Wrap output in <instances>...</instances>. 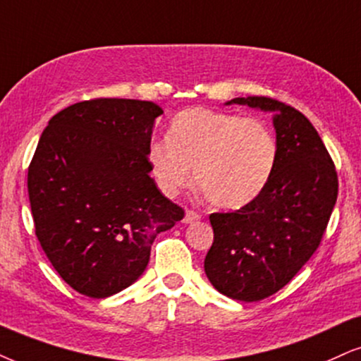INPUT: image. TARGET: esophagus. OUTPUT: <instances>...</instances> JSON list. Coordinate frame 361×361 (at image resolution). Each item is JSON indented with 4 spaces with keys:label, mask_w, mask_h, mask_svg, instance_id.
Returning <instances> with one entry per match:
<instances>
[{
    "label": "esophagus",
    "mask_w": 361,
    "mask_h": 361,
    "mask_svg": "<svg viewBox=\"0 0 361 361\" xmlns=\"http://www.w3.org/2000/svg\"><path fill=\"white\" fill-rule=\"evenodd\" d=\"M197 221H201V214L192 211V209H188V211H185V216H184L185 224H190V222H197Z\"/></svg>",
    "instance_id": "obj_1"
}]
</instances>
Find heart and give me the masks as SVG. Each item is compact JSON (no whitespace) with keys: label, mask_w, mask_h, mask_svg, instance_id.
I'll return each mask as SVG.
<instances>
[{"label":"heart","mask_w":361,"mask_h":361,"mask_svg":"<svg viewBox=\"0 0 361 361\" xmlns=\"http://www.w3.org/2000/svg\"><path fill=\"white\" fill-rule=\"evenodd\" d=\"M147 160L164 194L176 195L192 180L211 206L239 209L256 199L273 176L278 140L257 118L182 110L172 118L167 140H154Z\"/></svg>","instance_id":"1"}]
</instances>
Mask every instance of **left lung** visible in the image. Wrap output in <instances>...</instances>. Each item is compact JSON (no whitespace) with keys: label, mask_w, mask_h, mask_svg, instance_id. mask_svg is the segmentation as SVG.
<instances>
[{"label":"left lung","mask_w":361,"mask_h":361,"mask_svg":"<svg viewBox=\"0 0 361 361\" xmlns=\"http://www.w3.org/2000/svg\"><path fill=\"white\" fill-rule=\"evenodd\" d=\"M228 104L274 112L278 160L264 190L233 212H212L209 281L238 301L264 300L295 278L322 243L338 197L335 164L300 110L269 97Z\"/></svg>","instance_id":"obj_1"}]
</instances>
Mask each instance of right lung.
Instances as JSON below:
<instances>
[{
    "label": "right lung",
    "instance_id": "obj_1",
    "mask_svg": "<svg viewBox=\"0 0 361 361\" xmlns=\"http://www.w3.org/2000/svg\"><path fill=\"white\" fill-rule=\"evenodd\" d=\"M154 102L93 99L53 115L28 167L31 214L42 249L61 279L106 298L144 273L159 233L184 209L149 176Z\"/></svg>",
    "mask_w": 361,
    "mask_h": 361
}]
</instances>
